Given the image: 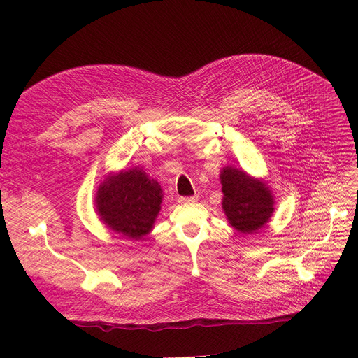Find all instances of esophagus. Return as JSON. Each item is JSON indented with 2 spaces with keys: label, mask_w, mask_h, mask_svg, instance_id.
Wrapping results in <instances>:
<instances>
[{
  "label": "esophagus",
  "mask_w": 358,
  "mask_h": 358,
  "mask_svg": "<svg viewBox=\"0 0 358 358\" xmlns=\"http://www.w3.org/2000/svg\"><path fill=\"white\" fill-rule=\"evenodd\" d=\"M197 199H199V196H189V197H180L178 199V201L180 203H194V201H197Z\"/></svg>",
  "instance_id": "34e87169"
}]
</instances>
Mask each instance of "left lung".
Segmentation results:
<instances>
[{
	"mask_svg": "<svg viewBox=\"0 0 358 358\" xmlns=\"http://www.w3.org/2000/svg\"><path fill=\"white\" fill-rule=\"evenodd\" d=\"M223 210L232 227L248 234L264 227L273 213V196L268 187L247 173L227 166L220 174Z\"/></svg>",
	"mask_w": 358,
	"mask_h": 358,
	"instance_id": "left-lung-1",
	"label": "left lung"
}]
</instances>
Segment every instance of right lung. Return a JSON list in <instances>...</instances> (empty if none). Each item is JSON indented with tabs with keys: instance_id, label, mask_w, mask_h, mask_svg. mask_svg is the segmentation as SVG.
<instances>
[{
	"instance_id": "obj_1",
	"label": "right lung",
	"mask_w": 358,
	"mask_h": 358,
	"mask_svg": "<svg viewBox=\"0 0 358 358\" xmlns=\"http://www.w3.org/2000/svg\"><path fill=\"white\" fill-rule=\"evenodd\" d=\"M97 210L108 228L130 239H141L161 209V185L135 168L104 180L97 192Z\"/></svg>"
}]
</instances>
